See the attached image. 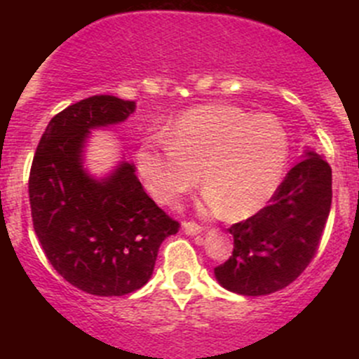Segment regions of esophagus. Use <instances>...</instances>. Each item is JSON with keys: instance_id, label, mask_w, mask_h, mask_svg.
<instances>
[{"instance_id": "esophagus-1", "label": "esophagus", "mask_w": 359, "mask_h": 359, "mask_svg": "<svg viewBox=\"0 0 359 359\" xmlns=\"http://www.w3.org/2000/svg\"><path fill=\"white\" fill-rule=\"evenodd\" d=\"M182 229L184 233L186 234H191V236H194V234H200L203 231V227L200 226V224L196 222H184L182 224Z\"/></svg>"}]
</instances>
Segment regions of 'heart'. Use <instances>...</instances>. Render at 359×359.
<instances>
[{"label": "heart", "mask_w": 359, "mask_h": 359, "mask_svg": "<svg viewBox=\"0 0 359 359\" xmlns=\"http://www.w3.org/2000/svg\"><path fill=\"white\" fill-rule=\"evenodd\" d=\"M163 137H147L135 153L151 196L173 206L200 184L208 210L240 219L262 208L283 179L288 137L269 114L215 104L184 112Z\"/></svg>", "instance_id": "heart-1"}]
</instances>
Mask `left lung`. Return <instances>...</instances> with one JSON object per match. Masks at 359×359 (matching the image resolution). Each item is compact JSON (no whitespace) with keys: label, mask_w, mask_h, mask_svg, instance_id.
Wrapping results in <instances>:
<instances>
[{"label":"left lung","mask_w":359,"mask_h":359,"mask_svg":"<svg viewBox=\"0 0 359 359\" xmlns=\"http://www.w3.org/2000/svg\"><path fill=\"white\" fill-rule=\"evenodd\" d=\"M330 206V165L307 151L287 173L271 205L229 227L233 255L215 267L217 281L248 297L283 290L316 255Z\"/></svg>","instance_id":"8db88e82"}]
</instances>
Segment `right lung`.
<instances>
[{"mask_svg":"<svg viewBox=\"0 0 359 359\" xmlns=\"http://www.w3.org/2000/svg\"><path fill=\"white\" fill-rule=\"evenodd\" d=\"M133 100L93 95L72 104L46 126L29 173L32 226L46 259L72 287L119 297L149 281L158 250L179 231L147 196L135 166L121 161L106 179L83 168L92 128L121 123Z\"/></svg>","mask_w":359,"mask_h":359,"instance_id":"1","label":"right lung"}]
</instances>
